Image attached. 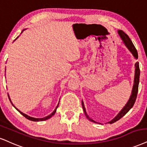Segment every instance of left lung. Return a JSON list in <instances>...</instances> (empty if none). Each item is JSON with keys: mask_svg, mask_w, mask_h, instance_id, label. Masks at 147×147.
Here are the masks:
<instances>
[{"mask_svg": "<svg viewBox=\"0 0 147 147\" xmlns=\"http://www.w3.org/2000/svg\"><path fill=\"white\" fill-rule=\"evenodd\" d=\"M118 34H119V37L121 39V40L123 41V43H124L125 46H126V48L128 49V50L131 52L133 57H134L135 59H138V52L136 49L135 46H134L133 43L130 38L129 37V36L127 35L126 33L123 31L121 30H118ZM139 78H140V69H139V63L136 62L135 63V73H134V84H133V87H132V90H131V95H130L129 100L127 101V104L125 105V106L122 108V110H121L120 112H119V114L116 116V117L114 118L112 120H111L109 122H108L107 123H115L116 121H117L118 120L121 119L124 115H125L129 110L131 109V108L133 107L134 104L136 99V97H137V93H138V84H139ZM82 108H83V110H84V112L86 115V117L88 120L91 121V122L95 123H98V124H101L100 123L96 122L94 120L90 118L89 116L87 115L86 111V108L84 107V101L82 100Z\"/></svg>", "mask_w": 147, "mask_h": 147, "instance_id": "8db88e82", "label": "left lung"}]
</instances>
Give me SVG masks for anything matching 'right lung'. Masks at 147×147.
Segmentation results:
<instances>
[{"label":"right lung","mask_w":147,"mask_h":147,"mask_svg":"<svg viewBox=\"0 0 147 147\" xmlns=\"http://www.w3.org/2000/svg\"><path fill=\"white\" fill-rule=\"evenodd\" d=\"M24 30H26V29H24V30H22V32H21V33H22V32H23V31H24ZM18 37L17 38H16V39H18ZM16 39H15V40H16ZM15 40H14V41H15ZM8 97H9V100H10V101H11V104L13 105V107H14V108H16V110H18V111L20 112V114H21V115H22L24 116V117H26L27 119H28V120H30V121H36V122H37V121H46V120H48V119H50V118H51V117H52V116H53V115H54V114H55V112H56V111H57V109L58 106H59V104H58V105H57V107H56L55 110H54V111H53V112H52V113H51V114H50V115L47 116V117H43V118H40V119H39V118H34V117H30V116L27 115H26V114H24V113H23V112H22L20 111V110H18V108H16V106H14V105L12 104V102H11V101L10 97H9V94H8Z\"/></svg>","instance_id":"add662e5"}]
</instances>
